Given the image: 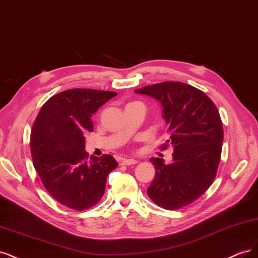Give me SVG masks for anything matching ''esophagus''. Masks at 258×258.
Wrapping results in <instances>:
<instances>
[{"label": "esophagus", "instance_id": "34e87169", "mask_svg": "<svg viewBox=\"0 0 258 258\" xmlns=\"http://www.w3.org/2000/svg\"><path fill=\"white\" fill-rule=\"evenodd\" d=\"M121 164L122 165H135V164H137V161L134 159H123Z\"/></svg>", "mask_w": 258, "mask_h": 258}]
</instances>
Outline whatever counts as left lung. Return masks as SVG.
Returning <instances> with one entry per match:
<instances>
[{
    "label": "left lung",
    "mask_w": 258,
    "mask_h": 258,
    "mask_svg": "<svg viewBox=\"0 0 258 258\" xmlns=\"http://www.w3.org/2000/svg\"><path fill=\"white\" fill-rule=\"evenodd\" d=\"M157 99L168 124L169 139L162 150L173 147L172 162L151 157L155 177L147 193L166 210L195 202L213 183L221 160L223 125L217 106L203 91L179 81H165L135 90Z\"/></svg>",
    "instance_id": "1"
}]
</instances>
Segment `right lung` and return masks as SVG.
<instances>
[{
	"instance_id": "right-lung-1",
	"label": "right lung",
	"mask_w": 258,
	"mask_h": 258,
	"mask_svg": "<svg viewBox=\"0 0 258 258\" xmlns=\"http://www.w3.org/2000/svg\"><path fill=\"white\" fill-rule=\"evenodd\" d=\"M117 95L110 91L71 89L43 105L31 131L33 165L47 192L70 209L82 211L104 195L108 174L118 163L109 154L90 156L85 134L92 114Z\"/></svg>"
}]
</instances>
